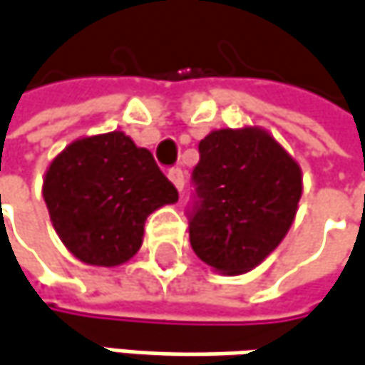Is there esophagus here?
Segmentation results:
<instances>
[{
    "label": "esophagus",
    "instance_id": "34e87169",
    "mask_svg": "<svg viewBox=\"0 0 365 365\" xmlns=\"http://www.w3.org/2000/svg\"><path fill=\"white\" fill-rule=\"evenodd\" d=\"M168 178H170V182H173L178 191H182V189H185V173H182L180 168H173V170H168Z\"/></svg>",
    "mask_w": 365,
    "mask_h": 365
}]
</instances>
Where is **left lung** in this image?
Segmentation results:
<instances>
[{
    "mask_svg": "<svg viewBox=\"0 0 365 365\" xmlns=\"http://www.w3.org/2000/svg\"><path fill=\"white\" fill-rule=\"evenodd\" d=\"M189 238L224 275H242L279 246L298 211L300 164L261 127L215 129L199 141Z\"/></svg>",
    "mask_w": 365,
    "mask_h": 365,
    "instance_id": "obj_1",
    "label": "left lung"
}]
</instances>
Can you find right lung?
I'll use <instances>...</instances> for the list:
<instances>
[{
    "mask_svg": "<svg viewBox=\"0 0 365 365\" xmlns=\"http://www.w3.org/2000/svg\"><path fill=\"white\" fill-rule=\"evenodd\" d=\"M43 197L65 248L86 264L127 263L150 213L178 201L154 155L123 131L71 141L48 164Z\"/></svg>",
    "mask_w": 365,
    "mask_h": 365,
    "instance_id": "1",
    "label": "right lung"
}]
</instances>
